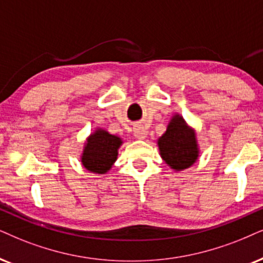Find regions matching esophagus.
<instances>
[{
    "mask_svg": "<svg viewBox=\"0 0 263 263\" xmlns=\"http://www.w3.org/2000/svg\"><path fill=\"white\" fill-rule=\"evenodd\" d=\"M134 135H135L136 138H138V139H144L145 137H147L148 132H147V129L143 127V126L138 125V126H136V127L134 128Z\"/></svg>",
    "mask_w": 263,
    "mask_h": 263,
    "instance_id": "esophagus-1",
    "label": "esophagus"
}]
</instances>
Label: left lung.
<instances>
[{
  "label": "left lung",
  "mask_w": 263,
  "mask_h": 263,
  "mask_svg": "<svg viewBox=\"0 0 263 263\" xmlns=\"http://www.w3.org/2000/svg\"><path fill=\"white\" fill-rule=\"evenodd\" d=\"M158 147L162 160L175 171L191 167L200 152L195 129L179 114L171 118L165 134L158 139Z\"/></svg>",
  "instance_id": "left-lung-1"
}]
</instances>
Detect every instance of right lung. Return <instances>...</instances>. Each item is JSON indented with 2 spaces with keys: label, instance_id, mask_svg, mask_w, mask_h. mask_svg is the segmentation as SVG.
I'll use <instances>...</instances> for the list:
<instances>
[{
  "label": "right lung",
  "instance_id": "obj_1",
  "mask_svg": "<svg viewBox=\"0 0 263 263\" xmlns=\"http://www.w3.org/2000/svg\"><path fill=\"white\" fill-rule=\"evenodd\" d=\"M122 139L103 128H96L86 139L81 154L82 166L92 174L104 175L118 159Z\"/></svg>",
  "mask_w": 263,
  "mask_h": 263
}]
</instances>
